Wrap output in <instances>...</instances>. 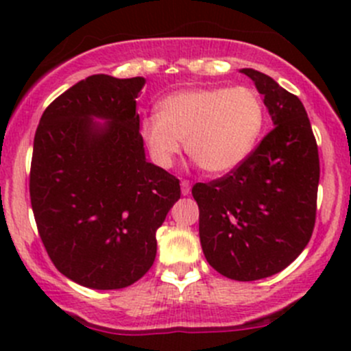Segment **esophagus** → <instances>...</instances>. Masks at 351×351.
Returning a JSON list of instances; mask_svg holds the SVG:
<instances>
[{"label":"esophagus","instance_id":"esophagus-1","mask_svg":"<svg viewBox=\"0 0 351 351\" xmlns=\"http://www.w3.org/2000/svg\"><path fill=\"white\" fill-rule=\"evenodd\" d=\"M190 189H192V186H190V182L183 180V182H182V195H189Z\"/></svg>","mask_w":351,"mask_h":351}]
</instances>
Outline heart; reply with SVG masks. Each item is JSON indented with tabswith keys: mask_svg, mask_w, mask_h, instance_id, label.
<instances>
[{
	"mask_svg": "<svg viewBox=\"0 0 351 351\" xmlns=\"http://www.w3.org/2000/svg\"><path fill=\"white\" fill-rule=\"evenodd\" d=\"M265 119L263 100L253 88H185L166 95L158 117L144 119L139 134L161 168L175 165L185 141L186 153L204 171L226 175L253 153Z\"/></svg>",
	"mask_w": 351,
	"mask_h": 351,
	"instance_id": "obj_1",
	"label": "heart"
}]
</instances>
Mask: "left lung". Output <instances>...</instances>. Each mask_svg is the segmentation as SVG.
<instances>
[{
  "mask_svg": "<svg viewBox=\"0 0 351 351\" xmlns=\"http://www.w3.org/2000/svg\"><path fill=\"white\" fill-rule=\"evenodd\" d=\"M241 73L263 95L274 130L239 168L197 183L192 195L208 265L232 280L251 282L284 270L309 243L319 154L302 101L260 71Z\"/></svg>",
  "mask_w": 351,
  "mask_h": 351,
  "instance_id": "8db88e82",
  "label": "left lung"
}]
</instances>
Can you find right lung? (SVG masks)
Instances as JSON below:
<instances>
[{
  "label": "right lung",
  "mask_w": 351,
  "mask_h": 351,
  "mask_svg": "<svg viewBox=\"0 0 351 351\" xmlns=\"http://www.w3.org/2000/svg\"><path fill=\"white\" fill-rule=\"evenodd\" d=\"M141 76L95 74L56 98L34 139L30 200L52 263L95 290L123 289L154 263L156 231L180 182L146 159Z\"/></svg>",
  "instance_id": "right-lung-1"
}]
</instances>
